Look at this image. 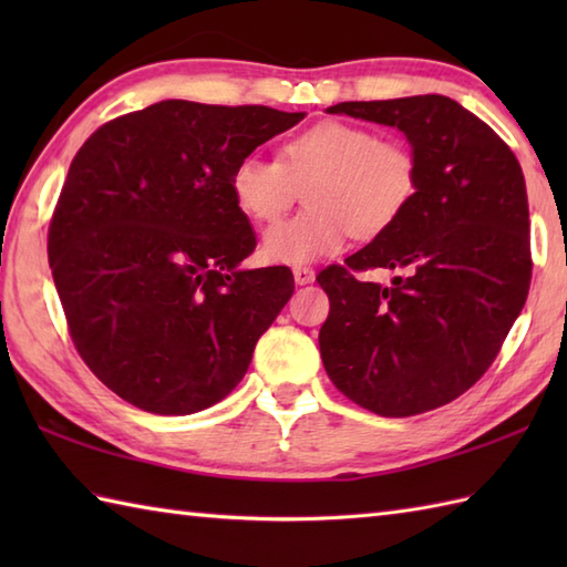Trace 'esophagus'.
<instances>
[{
    "label": "esophagus",
    "instance_id": "esophagus-1",
    "mask_svg": "<svg viewBox=\"0 0 567 567\" xmlns=\"http://www.w3.org/2000/svg\"><path fill=\"white\" fill-rule=\"evenodd\" d=\"M295 282L297 285H309V282H315V277H317V272L311 270V268H307V265H295Z\"/></svg>",
    "mask_w": 567,
    "mask_h": 567
}]
</instances>
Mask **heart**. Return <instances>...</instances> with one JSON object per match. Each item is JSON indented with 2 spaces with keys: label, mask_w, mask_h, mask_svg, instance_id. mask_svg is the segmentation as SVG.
Returning <instances> with one entry per match:
<instances>
[{
  "label": "heart",
  "mask_w": 567,
  "mask_h": 567,
  "mask_svg": "<svg viewBox=\"0 0 567 567\" xmlns=\"http://www.w3.org/2000/svg\"><path fill=\"white\" fill-rule=\"evenodd\" d=\"M305 189L309 207L265 234L268 260L311 262L341 252L351 234H388L416 197L419 163L402 138L331 118L287 138L280 158L252 153L231 173L238 209L260 224L280 219Z\"/></svg>",
  "instance_id": "b5f03b06"
}]
</instances>
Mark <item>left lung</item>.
Returning a JSON list of instances; mask_svg holds the SVG:
<instances>
[{
	"instance_id": "8db88e82",
	"label": "left lung",
	"mask_w": 567,
	"mask_h": 567,
	"mask_svg": "<svg viewBox=\"0 0 567 567\" xmlns=\"http://www.w3.org/2000/svg\"><path fill=\"white\" fill-rule=\"evenodd\" d=\"M327 112L404 131L419 189L388 234L317 275L329 295L323 368L368 412H431L485 375L524 309L534 262L522 165L483 118L443 94ZM380 267L405 275L390 288L364 280Z\"/></svg>"
}]
</instances>
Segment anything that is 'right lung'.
<instances>
[{
	"instance_id": "right-lung-1",
	"label": "right lung",
	"mask_w": 567,
	"mask_h": 567,
	"mask_svg": "<svg viewBox=\"0 0 567 567\" xmlns=\"http://www.w3.org/2000/svg\"><path fill=\"white\" fill-rule=\"evenodd\" d=\"M302 118L167 100L106 122L72 158L48 262L80 358L128 404L195 414L244 380L295 277L238 268L256 234L231 173Z\"/></svg>"
}]
</instances>
